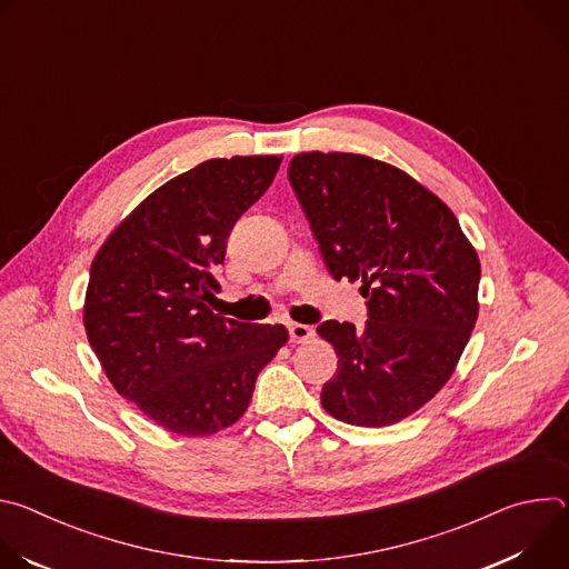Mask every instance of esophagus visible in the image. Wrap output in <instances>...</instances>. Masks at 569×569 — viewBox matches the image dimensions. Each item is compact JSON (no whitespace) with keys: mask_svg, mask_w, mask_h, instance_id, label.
Returning <instances> with one entry per match:
<instances>
[{"mask_svg":"<svg viewBox=\"0 0 569 569\" xmlns=\"http://www.w3.org/2000/svg\"><path fill=\"white\" fill-rule=\"evenodd\" d=\"M288 331H290V340L297 342V345L308 342V340H312V336H315V329H312V327H306V323H290Z\"/></svg>","mask_w":569,"mask_h":569,"instance_id":"obj_1","label":"esophagus"}]
</instances>
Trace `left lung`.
<instances>
[{
	"instance_id": "left-lung-1",
	"label": "left lung",
	"mask_w": 569,
	"mask_h": 569,
	"mask_svg": "<svg viewBox=\"0 0 569 569\" xmlns=\"http://www.w3.org/2000/svg\"><path fill=\"white\" fill-rule=\"evenodd\" d=\"M333 279L362 281L369 319L323 321L338 373L321 405L338 421L385 428L450 380L475 329L479 257L450 207L412 176L356 152H299L288 167Z\"/></svg>"
}]
</instances>
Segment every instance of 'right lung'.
<instances>
[{
    "mask_svg": "<svg viewBox=\"0 0 569 569\" xmlns=\"http://www.w3.org/2000/svg\"><path fill=\"white\" fill-rule=\"evenodd\" d=\"M281 159L202 161L139 202L92 261L88 340L112 387L173 435L233 426L288 342L281 323H242L209 306L229 231L270 189Z\"/></svg>",
    "mask_w": 569,
    "mask_h": 569,
    "instance_id": "1",
    "label": "right lung"
}]
</instances>
